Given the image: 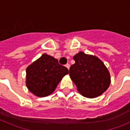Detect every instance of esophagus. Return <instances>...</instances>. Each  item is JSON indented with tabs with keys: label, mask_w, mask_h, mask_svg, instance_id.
Listing matches in <instances>:
<instances>
[{
	"label": "esophagus",
	"mask_w": 130,
	"mask_h": 130,
	"mask_svg": "<svg viewBox=\"0 0 130 130\" xmlns=\"http://www.w3.org/2000/svg\"><path fill=\"white\" fill-rule=\"evenodd\" d=\"M70 64H66V67L68 69V70H69V69H70Z\"/></svg>",
	"instance_id": "34e87169"
}]
</instances>
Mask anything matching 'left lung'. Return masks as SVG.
Instances as JSON below:
<instances>
[{"instance_id": "obj_1", "label": "left lung", "mask_w": 130, "mask_h": 130, "mask_svg": "<svg viewBox=\"0 0 130 130\" xmlns=\"http://www.w3.org/2000/svg\"><path fill=\"white\" fill-rule=\"evenodd\" d=\"M73 58L75 62L70 68V77L82 96L94 98L107 90L111 75L98 57L80 51Z\"/></svg>"}]
</instances>
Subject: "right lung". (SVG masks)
Listing matches in <instances>:
<instances>
[{"mask_svg":"<svg viewBox=\"0 0 130 130\" xmlns=\"http://www.w3.org/2000/svg\"><path fill=\"white\" fill-rule=\"evenodd\" d=\"M68 73L67 68L58 64L57 58L44 53L26 68V86L35 96L45 97L55 91Z\"/></svg>","mask_w":130,"mask_h":130,"instance_id":"add662e5","label":"right lung"}]
</instances>
